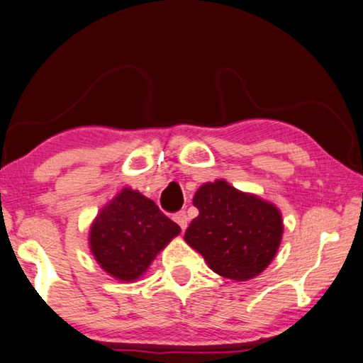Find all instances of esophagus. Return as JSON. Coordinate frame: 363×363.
<instances>
[{
	"label": "esophagus",
	"instance_id": "esophagus-1",
	"mask_svg": "<svg viewBox=\"0 0 363 363\" xmlns=\"http://www.w3.org/2000/svg\"><path fill=\"white\" fill-rule=\"evenodd\" d=\"M173 219L176 220L177 223V225L181 227L182 230H186V227H187V214H186V211H177V213H174L173 214Z\"/></svg>",
	"mask_w": 363,
	"mask_h": 363
}]
</instances>
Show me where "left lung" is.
Wrapping results in <instances>:
<instances>
[{
	"mask_svg": "<svg viewBox=\"0 0 363 363\" xmlns=\"http://www.w3.org/2000/svg\"><path fill=\"white\" fill-rule=\"evenodd\" d=\"M200 214L187 227L186 242L214 272L237 281L266 269L281 240L280 211L225 181L208 182L194 196Z\"/></svg>",
	"mask_w": 363,
	"mask_h": 363,
	"instance_id": "obj_1",
	"label": "left lung"
}]
</instances>
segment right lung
Listing matches in <instances>:
<instances>
[{
	"label": "right lung",
	"instance_id": "1",
	"mask_svg": "<svg viewBox=\"0 0 363 363\" xmlns=\"http://www.w3.org/2000/svg\"><path fill=\"white\" fill-rule=\"evenodd\" d=\"M181 232L167 214L136 190L123 189L96 218L91 251L101 267L118 280H136L158 251Z\"/></svg>",
	"mask_w": 363,
	"mask_h": 363
}]
</instances>
